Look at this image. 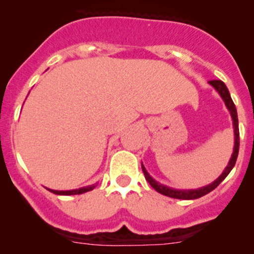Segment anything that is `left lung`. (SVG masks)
Listing matches in <instances>:
<instances>
[{
	"label": "left lung",
	"mask_w": 254,
	"mask_h": 254,
	"mask_svg": "<svg viewBox=\"0 0 254 254\" xmlns=\"http://www.w3.org/2000/svg\"><path fill=\"white\" fill-rule=\"evenodd\" d=\"M209 83L219 92V94L221 96V98L224 99L225 104H226L227 109L230 111V114L232 117V122H234V131H235V146H234V152H232L231 158H230V162L229 165L226 166L225 171L222 172V175L219 177L215 182H212L211 184L209 186L203 187V188H199V189H189V190H181V189H173L170 188V187H166L163 184L158 183L156 182L155 179L152 178L150 175L147 173L146 168L143 167V165L141 163V168H142V172L145 175L146 181L150 183V186L152 187L155 190H157L158 193L163 194L166 196H170V198H175V199H184V200H191V199H198L201 198V196L206 195L207 193H210L211 190H214L225 178H226L227 175L231 172V170L234 168L235 163H236L237 160V156H238V148H240V130H238V118H237V111H236V107H235L234 102H232L231 96H230V92L227 89L226 84L224 83L220 79H212V81H209Z\"/></svg>",
	"instance_id": "left-lung-1"
}]
</instances>
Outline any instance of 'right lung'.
Wrapping results in <instances>:
<instances>
[{"label":"right lung","mask_w":254,"mask_h":254,"mask_svg":"<svg viewBox=\"0 0 254 254\" xmlns=\"http://www.w3.org/2000/svg\"><path fill=\"white\" fill-rule=\"evenodd\" d=\"M96 188V186H88V187H83V188H79V189H73V190H53V189H49L51 193L54 194H59V195H75V194H82V193H86V191L92 190V189Z\"/></svg>","instance_id":"right-lung-1"}]
</instances>
